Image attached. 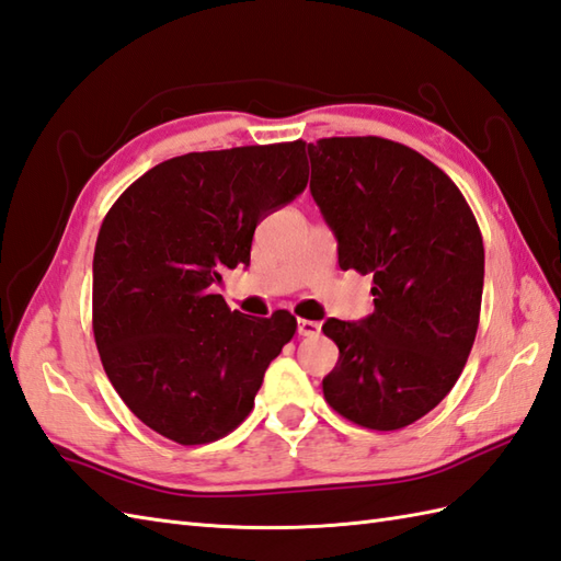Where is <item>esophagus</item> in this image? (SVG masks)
Segmentation results:
<instances>
[{"mask_svg": "<svg viewBox=\"0 0 561 561\" xmlns=\"http://www.w3.org/2000/svg\"><path fill=\"white\" fill-rule=\"evenodd\" d=\"M298 334H301V336H318L320 334V322L298 320Z\"/></svg>", "mask_w": 561, "mask_h": 561, "instance_id": "obj_1", "label": "esophagus"}]
</instances>
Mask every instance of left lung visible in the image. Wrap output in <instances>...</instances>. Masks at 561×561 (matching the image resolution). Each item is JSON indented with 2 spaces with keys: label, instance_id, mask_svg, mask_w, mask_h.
I'll return each mask as SVG.
<instances>
[{
  "label": "left lung",
  "instance_id": "left-lung-1",
  "mask_svg": "<svg viewBox=\"0 0 561 561\" xmlns=\"http://www.w3.org/2000/svg\"><path fill=\"white\" fill-rule=\"evenodd\" d=\"M310 193L340 243V267L373 277L375 310L330 318L340 360L330 407L368 430H401L445 399L471 354L485 249L457 184L401 142L377 136L308 146Z\"/></svg>",
  "mask_w": 561,
  "mask_h": 561
}]
</instances>
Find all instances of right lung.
<instances>
[{
  "instance_id": "add662e5",
  "label": "right lung",
  "mask_w": 561,
  "mask_h": 561,
  "mask_svg": "<svg viewBox=\"0 0 561 561\" xmlns=\"http://www.w3.org/2000/svg\"><path fill=\"white\" fill-rule=\"evenodd\" d=\"M306 184L304 140L188 152L136 179L104 215L95 344L116 394L154 433L207 445L251 413L296 318L231 312L213 286L251 263L257 221Z\"/></svg>"
}]
</instances>
